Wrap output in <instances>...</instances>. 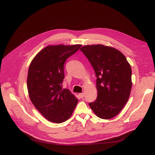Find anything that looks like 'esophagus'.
<instances>
[{
  "instance_id": "esophagus-1",
  "label": "esophagus",
  "mask_w": 155,
  "mask_h": 155,
  "mask_svg": "<svg viewBox=\"0 0 155 155\" xmlns=\"http://www.w3.org/2000/svg\"><path fill=\"white\" fill-rule=\"evenodd\" d=\"M79 96L81 97V98H84V97L85 96V94H84V93H81V94H79Z\"/></svg>"
}]
</instances>
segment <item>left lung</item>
<instances>
[{
    "instance_id": "obj_1",
    "label": "left lung",
    "mask_w": 155,
    "mask_h": 155,
    "mask_svg": "<svg viewBox=\"0 0 155 155\" xmlns=\"http://www.w3.org/2000/svg\"><path fill=\"white\" fill-rule=\"evenodd\" d=\"M80 50L91 63L97 77V97L89 106L101 119L115 117L124 107L131 93V66L125 56L112 47L86 45Z\"/></svg>"
}]
</instances>
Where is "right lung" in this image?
Returning a JSON list of instances; mask_svg holds the SVG:
<instances>
[{"label": "right lung", "mask_w": 155, "mask_h": 155, "mask_svg": "<svg viewBox=\"0 0 155 155\" xmlns=\"http://www.w3.org/2000/svg\"><path fill=\"white\" fill-rule=\"evenodd\" d=\"M81 45L48 46L31 61L27 86L30 99L36 109L49 121L61 123L68 119L78 99L67 88H62L64 64Z\"/></svg>", "instance_id": "add662e5"}]
</instances>
